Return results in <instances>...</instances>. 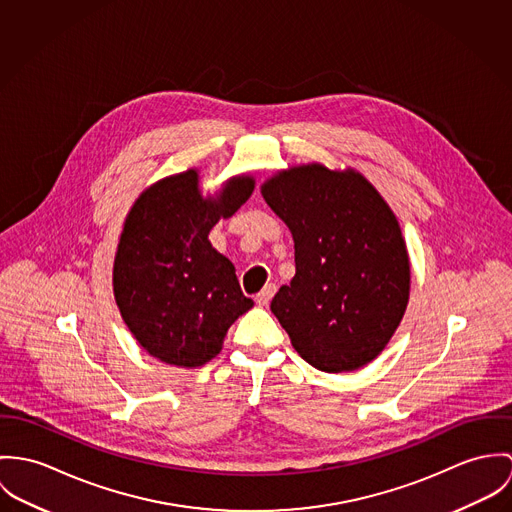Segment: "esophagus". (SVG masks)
I'll return each instance as SVG.
<instances>
[{"label": "esophagus", "instance_id": "obj_1", "mask_svg": "<svg viewBox=\"0 0 512 512\" xmlns=\"http://www.w3.org/2000/svg\"><path fill=\"white\" fill-rule=\"evenodd\" d=\"M275 292H277V286H275V284H267V286L255 296V302H257L259 306H267V304L271 302V298L275 296Z\"/></svg>", "mask_w": 512, "mask_h": 512}]
</instances>
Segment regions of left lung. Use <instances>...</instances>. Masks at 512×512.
I'll return each mask as SVG.
<instances>
[{
    "instance_id": "obj_1",
    "label": "left lung",
    "mask_w": 512,
    "mask_h": 512,
    "mask_svg": "<svg viewBox=\"0 0 512 512\" xmlns=\"http://www.w3.org/2000/svg\"><path fill=\"white\" fill-rule=\"evenodd\" d=\"M261 194L294 239L296 275L271 302L292 347L326 373L367 365L408 304L397 216L363 174L318 163L277 172Z\"/></svg>"
}]
</instances>
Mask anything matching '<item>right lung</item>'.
<instances>
[{
	"instance_id": "add662e5",
	"label": "right lung",
	"mask_w": 512,
	"mask_h": 512,
	"mask_svg": "<svg viewBox=\"0 0 512 512\" xmlns=\"http://www.w3.org/2000/svg\"><path fill=\"white\" fill-rule=\"evenodd\" d=\"M255 180L233 176L204 198L198 171L149 186L129 210L117 243L114 296L133 338L176 367H202L224 345L229 326L253 300L208 233L251 196Z\"/></svg>"
}]
</instances>
